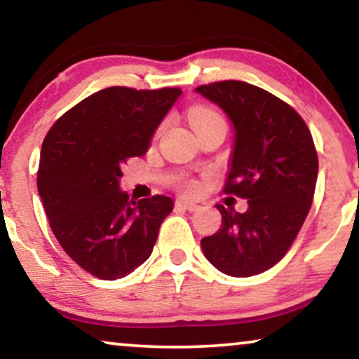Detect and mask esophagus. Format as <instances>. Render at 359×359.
Returning a JSON list of instances; mask_svg holds the SVG:
<instances>
[{"instance_id": "obj_1", "label": "esophagus", "mask_w": 359, "mask_h": 359, "mask_svg": "<svg viewBox=\"0 0 359 359\" xmlns=\"http://www.w3.org/2000/svg\"><path fill=\"white\" fill-rule=\"evenodd\" d=\"M175 205H177V207L184 208V210H189V212H195V210L198 208V205H197V203L192 202V200L185 198V197L177 198V200H175Z\"/></svg>"}]
</instances>
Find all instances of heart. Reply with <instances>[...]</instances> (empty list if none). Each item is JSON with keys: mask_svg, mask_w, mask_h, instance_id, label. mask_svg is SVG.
<instances>
[{"mask_svg": "<svg viewBox=\"0 0 359 359\" xmlns=\"http://www.w3.org/2000/svg\"><path fill=\"white\" fill-rule=\"evenodd\" d=\"M189 121L192 124L194 130H198V128L205 126V124L210 123H217V121H223L222 116L217 111H213L212 108L207 107H194L189 111ZM194 189V185H190Z\"/></svg>", "mask_w": 359, "mask_h": 359, "instance_id": "obj_1", "label": "heart"}]
</instances>
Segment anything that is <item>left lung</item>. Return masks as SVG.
Instances as JSON below:
<instances>
[{
    "label": "left lung",
    "mask_w": 359,
    "mask_h": 359,
    "mask_svg": "<svg viewBox=\"0 0 359 359\" xmlns=\"http://www.w3.org/2000/svg\"><path fill=\"white\" fill-rule=\"evenodd\" d=\"M233 124L224 192L248 210L217 205L222 228L202 240L207 259L233 277L261 274L283 259L307 218L318 174L312 135L287 103L255 85L224 80L195 88Z\"/></svg>",
    "instance_id": "1"
}]
</instances>
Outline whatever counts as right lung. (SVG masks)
Masks as SVG:
<instances>
[{
  "mask_svg": "<svg viewBox=\"0 0 359 359\" xmlns=\"http://www.w3.org/2000/svg\"><path fill=\"white\" fill-rule=\"evenodd\" d=\"M180 88L109 87L57 119L41 149L37 190L57 241L95 277L116 280L151 256L174 208L165 195L133 200L121 167L141 157Z\"/></svg>",
  "mask_w": 359,
  "mask_h": 359,
  "instance_id": "add662e5",
  "label": "right lung"
}]
</instances>
